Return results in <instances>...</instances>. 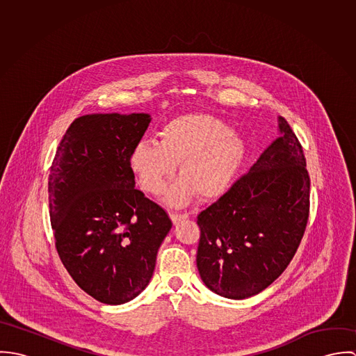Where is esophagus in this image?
I'll list each match as a JSON object with an SVG mask.
<instances>
[{"mask_svg":"<svg viewBox=\"0 0 356 356\" xmlns=\"http://www.w3.org/2000/svg\"><path fill=\"white\" fill-rule=\"evenodd\" d=\"M170 216H171L172 223H174V225H177L178 222H181V220L186 219V218H188V213H170Z\"/></svg>","mask_w":356,"mask_h":356,"instance_id":"esophagus-1","label":"esophagus"}]
</instances>
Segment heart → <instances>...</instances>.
I'll list each match as a JSON object with an SVG mask.
<instances>
[{
    "mask_svg": "<svg viewBox=\"0 0 356 356\" xmlns=\"http://www.w3.org/2000/svg\"><path fill=\"white\" fill-rule=\"evenodd\" d=\"M159 141L141 140L130 151L129 165L140 186L160 195L174 175L164 202L171 207L189 203L197 193L216 199L226 193L243 167L247 145L222 120L205 113H185L165 122Z\"/></svg>",
    "mask_w": 356,
    "mask_h": 356,
    "instance_id": "1",
    "label": "heart"
}]
</instances>
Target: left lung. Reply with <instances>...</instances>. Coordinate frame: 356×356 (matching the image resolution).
Listing matches in <instances>:
<instances>
[{"mask_svg": "<svg viewBox=\"0 0 356 356\" xmlns=\"http://www.w3.org/2000/svg\"><path fill=\"white\" fill-rule=\"evenodd\" d=\"M309 177L302 145L278 116V138L197 216V268L213 293L241 300L273 284L305 234Z\"/></svg>", "mask_w": 356, "mask_h": 356, "instance_id": "1", "label": "left lung"}]
</instances>
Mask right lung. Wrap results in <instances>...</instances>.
<instances>
[{"label":"right lung","mask_w":356,"mask_h":356,"mask_svg":"<svg viewBox=\"0 0 356 356\" xmlns=\"http://www.w3.org/2000/svg\"><path fill=\"white\" fill-rule=\"evenodd\" d=\"M149 113L75 119L51 163L49 209L56 248L72 280L104 305L136 299L149 284L172 227L167 212L136 189L131 148Z\"/></svg>","instance_id":"right-lung-1"}]
</instances>
